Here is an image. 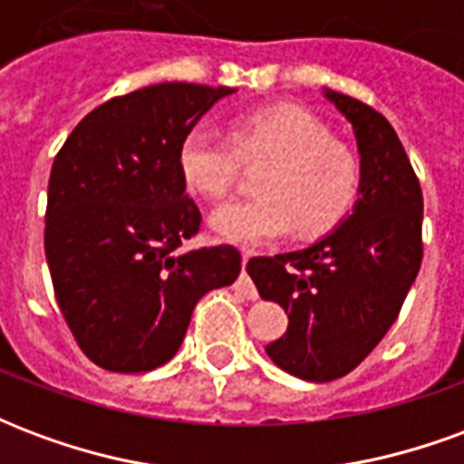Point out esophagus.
<instances>
[{
	"label": "esophagus",
	"instance_id": "obj_1",
	"mask_svg": "<svg viewBox=\"0 0 464 464\" xmlns=\"http://www.w3.org/2000/svg\"><path fill=\"white\" fill-rule=\"evenodd\" d=\"M251 261V253L243 251V273L241 278H238V283H236V291L243 293L248 301H258V291H256V285H253V281L248 278V273H246V263Z\"/></svg>",
	"mask_w": 464,
	"mask_h": 464
}]
</instances>
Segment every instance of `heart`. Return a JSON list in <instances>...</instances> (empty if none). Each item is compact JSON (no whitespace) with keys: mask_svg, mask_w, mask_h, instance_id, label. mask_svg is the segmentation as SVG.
Returning a JSON list of instances; mask_svg holds the SVG:
<instances>
[{"mask_svg":"<svg viewBox=\"0 0 464 464\" xmlns=\"http://www.w3.org/2000/svg\"><path fill=\"white\" fill-rule=\"evenodd\" d=\"M241 163H263L253 183L258 196L223 203L211 213L213 233L238 246H263L293 228L301 236L328 231L358 196V159L298 109L243 116L233 123L231 141L211 123H196L179 143L183 183L211 201L231 191Z\"/></svg>","mask_w":464,"mask_h":464,"instance_id":"heart-1","label":"heart"}]
</instances>
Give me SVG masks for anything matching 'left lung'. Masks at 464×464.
<instances>
[{
  "label": "left lung",
  "mask_w": 464,
  "mask_h": 464,
  "mask_svg": "<svg viewBox=\"0 0 464 464\" xmlns=\"http://www.w3.org/2000/svg\"><path fill=\"white\" fill-rule=\"evenodd\" d=\"M353 126L360 153L358 201L308 248L251 258L263 301L288 313L268 358L308 382H331L368 358L398 318L422 261V191L388 119L325 89Z\"/></svg>",
  "instance_id": "8db88e82"
}]
</instances>
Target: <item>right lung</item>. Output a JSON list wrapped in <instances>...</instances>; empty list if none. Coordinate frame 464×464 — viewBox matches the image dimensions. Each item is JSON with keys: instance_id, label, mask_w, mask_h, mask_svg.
I'll return each instance as SVG.
<instances>
[{"instance_id": "right-lung-1", "label": "right lung", "mask_w": 464, "mask_h": 464, "mask_svg": "<svg viewBox=\"0 0 464 464\" xmlns=\"http://www.w3.org/2000/svg\"><path fill=\"white\" fill-rule=\"evenodd\" d=\"M228 86H143L86 114L49 176L44 251L56 303L99 368L146 372L181 348L196 303L231 285L241 253H179L201 226L179 143Z\"/></svg>"}]
</instances>
